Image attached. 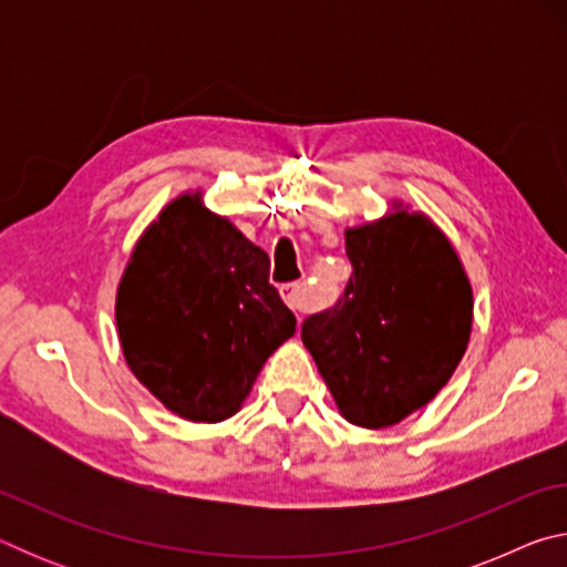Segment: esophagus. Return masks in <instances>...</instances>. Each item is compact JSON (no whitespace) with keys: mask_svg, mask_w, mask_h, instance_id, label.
Wrapping results in <instances>:
<instances>
[{"mask_svg":"<svg viewBox=\"0 0 567 567\" xmlns=\"http://www.w3.org/2000/svg\"><path fill=\"white\" fill-rule=\"evenodd\" d=\"M280 295L282 300L290 305V310L295 312H305L307 310V295H305V287L302 285H285L280 287Z\"/></svg>","mask_w":567,"mask_h":567,"instance_id":"esophagus-1","label":"esophagus"}]
</instances>
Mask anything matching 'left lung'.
I'll use <instances>...</instances> for the list:
<instances>
[{
  "label": "left lung",
  "instance_id": "8db88e82",
  "mask_svg": "<svg viewBox=\"0 0 567 567\" xmlns=\"http://www.w3.org/2000/svg\"><path fill=\"white\" fill-rule=\"evenodd\" d=\"M344 295L302 322V342L344 420L392 427L457 370L473 332V285L450 237L402 199L344 229Z\"/></svg>",
  "mask_w": 567,
  "mask_h": 567
}]
</instances>
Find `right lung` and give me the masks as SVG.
<instances>
[{
  "label": "right lung",
  "mask_w": 567,
  "mask_h": 567,
  "mask_svg": "<svg viewBox=\"0 0 567 567\" xmlns=\"http://www.w3.org/2000/svg\"><path fill=\"white\" fill-rule=\"evenodd\" d=\"M270 257L187 189L134 243L114 297L132 375L177 417L239 412L267 358L295 334Z\"/></svg>",
  "instance_id": "obj_1"
}]
</instances>
